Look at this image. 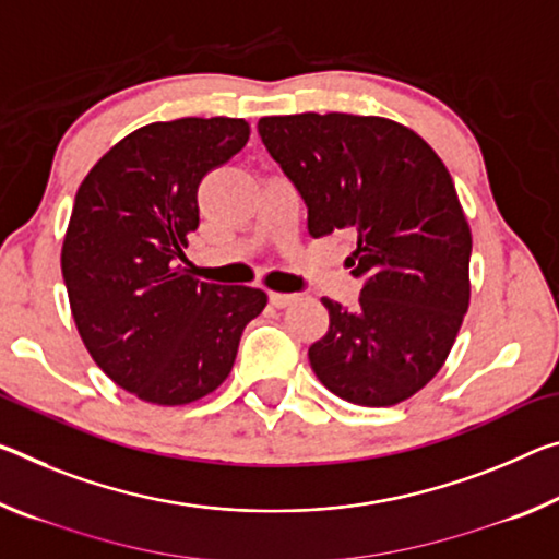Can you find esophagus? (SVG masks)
Segmentation results:
<instances>
[{"instance_id":"1","label":"esophagus","mask_w":559,"mask_h":559,"mask_svg":"<svg viewBox=\"0 0 559 559\" xmlns=\"http://www.w3.org/2000/svg\"><path fill=\"white\" fill-rule=\"evenodd\" d=\"M269 300H271V306L273 308H286V306H290L296 300V296H290V294H269Z\"/></svg>"}]
</instances>
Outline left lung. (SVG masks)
Wrapping results in <instances>:
<instances>
[{
  "label": "left lung",
  "instance_id": "8db88e82",
  "mask_svg": "<svg viewBox=\"0 0 559 559\" xmlns=\"http://www.w3.org/2000/svg\"><path fill=\"white\" fill-rule=\"evenodd\" d=\"M261 141L308 209V234H356V308L323 298L331 325L308 348L343 401L385 407L428 385L471 304L473 238L440 156L391 119L263 117Z\"/></svg>",
  "mask_w": 559,
  "mask_h": 559
}]
</instances>
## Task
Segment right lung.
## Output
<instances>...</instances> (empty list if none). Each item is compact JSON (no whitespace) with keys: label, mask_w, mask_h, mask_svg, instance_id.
<instances>
[{"label":"right lung","mask_w":559,"mask_h":559,"mask_svg":"<svg viewBox=\"0 0 559 559\" xmlns=\"http://www.w3.org/2000/svg\"><path fill=\"white\" fill-rule=\"evenodd\" d=\"M243 119L156 121L86 174L61 276L86 350L123 391L186 405L231 373L243 328L265 308L251 286L191 278L179 261L199 228V183L246 146Z\"/></svg>","instance_id":"add662e5"}]
</instances>
